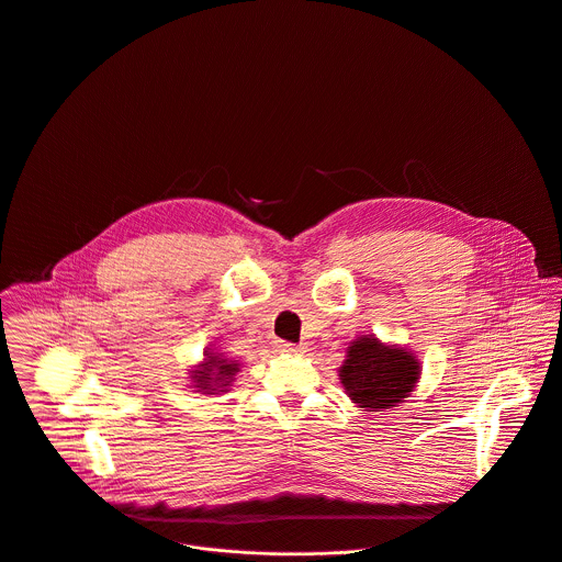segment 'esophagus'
<instances>
[{"label": "esophagus", "instance_id": "obj_1", "mask_svg": "<svg viewBox=\"0 0 562 562\" xmlns=\"http://www.w3.org/2000/svg\"><path fill=\"white\" fill-rule=\"evenodd\" d=\"M276 351H280V353H302V351H304V345H293V342L278 340V342H276Z\"/></svg>", "mask_w": 562, "mask_h": 562}]
</instances>
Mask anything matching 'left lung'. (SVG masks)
I'll return each instance as SVG.
<instances>
[{
    "label": "left lung",
    "instance_id": "1",
    "mask_svg": "<svg viewBox=\"0 0 562 562\" xmlns=\"http://www.w3.org/2000/svg\"><path fill=\"white\" fill-rule=\"evenodd\" d=\"M340 383L349 398L366 411H387L411 396L422 374L417 356L403 347L385 345L376 336L349 342L342 361Z\"/></svg>",
    "mask_w": 562,
    "mask_h": 562
}]
</instances>
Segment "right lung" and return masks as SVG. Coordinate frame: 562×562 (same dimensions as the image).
Listing matches in <instances>:
<instances>
[{"instance_id": "1", "label": "right lung", "mask_w": 562, "mask_h": 562, "mask_svg": "<svg viewBox=\"0 0 562 562\" xmlns=\"http://www.w3.org/2000/svg\"><path fill=\"white\" fill-rule=\"evenodd\" d=\"M196 370H192V385L196 387V392L201 394H217V392H226L228 385L235 381V374L239 372V366L224 359L222 353L215 351H206Z\"/></svg>"}]
</instances>
